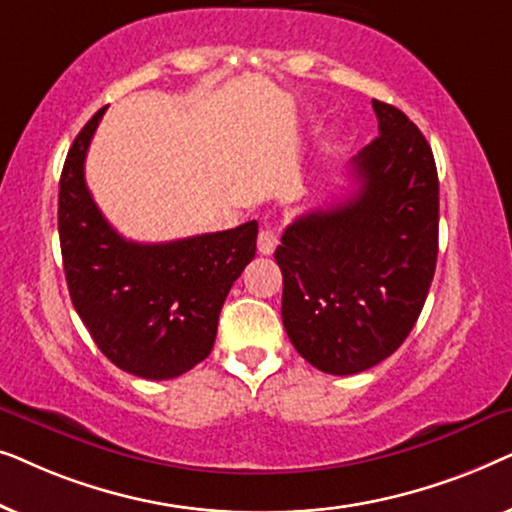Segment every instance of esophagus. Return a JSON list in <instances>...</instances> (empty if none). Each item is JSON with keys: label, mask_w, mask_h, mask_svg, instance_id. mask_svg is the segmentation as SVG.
Returning a JSON list of instances; mask_svg holds the SVG:
<instances>
[{"label": "esophagus", "mask_w": 512, "mask_h": 512, "mask_svg": "<svg viewBox=\"0 0 512 512\" xmlns=\"http://www.w3.org/2000/svg\"><path fill=\"white\" fill-rule=\"evenodd\" d=\"M277 247V233L272 228H261V233H258V254L263 256H270L272 251Z\"/></svg>", "instance_id": "obj_1"}]
</instances>
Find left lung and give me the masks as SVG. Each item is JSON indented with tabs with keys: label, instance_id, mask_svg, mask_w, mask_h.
Masks as SVG:
<instances>
[{
	"label": "left lung",
	"instance_id": "left-lung-1",
	"mask_svg": "<svg viewBox=\"0 0 512 512\" xmlns=\"http://www.w3.org/2000/svg\"><path fill=\"white\" fill-rule=\"evenodd\" d=\"M380 123L352 160L356 186L284 230L282 321L296 352L328 375H354L403 345L438 258V172L401 109L373 100Z\"/></svg>",
	"mask_w": 512,
	"mask_h": 512
}]
</instances>
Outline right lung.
<instances>
[{
    "instance_id": "obj_1",
    "label": "right lung",
    "mask_w": 512,
    "mask_h": 512,
    "mask_svg": "<svg viewBox=\"0 0 512 512\" xmlns=\"http://www.w3.org/2000/svg\"><path fill=\"white\" fill-rule=\"evenodd\" d=\"M104 109L76 135L60 177L58 230L69 298L114 366L144 380H172L212 352L230 286L256 256L258 223L163 244L118 235L83 177Z\"/></svg>"
}]
</instances>
